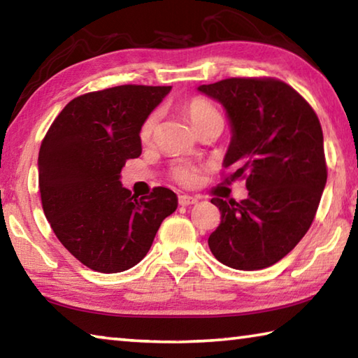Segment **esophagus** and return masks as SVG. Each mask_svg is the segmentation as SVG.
Returning a JSON list of instances; mask_svg holds the SVG:
<instances>
[{
    "mask_svg": "<svg viewBox=\"0 0 358 358\" xmlns=\"http://www.w3.org/2000/svg\"><path fill=\"white\" fill-rule=\"evenodd\" d=\"M178 203L181 205V207H187V205L197 203V199L196 197H191V196H186V194H183V196L178 197Z\"/></svg>",
    "mask_w": 358,
    "mask_h": 358,
    "instance_id": "esophagus-1",
    "label": "esophagus"
}]
</instances>
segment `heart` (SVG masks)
I'll list each match as a JSON object with an SVG mask.
<instances>
[{
    "label": "heart",
    "instance_id": "obj_1",
    "mask_svg": "<svg viewBox=\"0 0 358 358\" xmlns=\"http://www.w3.org/2000/svg\"><path fill=\"white\" fill-rule=\"evenodd\" d=\"M185 112L196 129H201L210 120L221 117L217 108L205 98H201V96H194V98L187 99L185 102ZM157 124H159V112H150L142 121L141 129H138V137H141L142 143H150L153 141L157 131ZM171 175L180 185L189 186L197 178V169L189 164H178L172 167Z\"/></svg>",
    "mask_w": 358,
    "mask_h": 358
}]
</instances>
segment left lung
Listing matches in <instances>:
<instances>
[{
    "mask_svg": "<svg viewBox=\"0 0 358 358\" xmlns=\"http://www.w3.org/2000/svg\"><path fill=\"white\" fill-rule=\"evenodd\" d=\"M232 124L226 181L246 180L248 199L213 197L221 222L208 237L230 268L260 270L294 250L311 227L327 183L320 121L308 101L273 77H232L202 85Z\"/></svg>",
    "mask_w": 358,
    "mask_h": 358,
    "instance_id": "left-lung-1",
    "label": "left lung"
}]
</instances>
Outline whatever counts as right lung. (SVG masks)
<instances>
[{
  "mask_svg": "<svg viewBox=\"0 0 358 358\" xmlns=\"http://www.w3.org/2000/svg\"><path fill=\"white\" fill-rule=\"evenodd\" d=\"M171 87L120 85L72 99L39 150V192L57 238L101 273H120L147 256L177 196L153 187L138 199L121 186L126 161L142 153V121Z\"/></svg>",
  "mask_w": 358,
  "mask_h": 358,
  "instance_id": "add662e5",
  "label": "right lung"
}]
</instances>
